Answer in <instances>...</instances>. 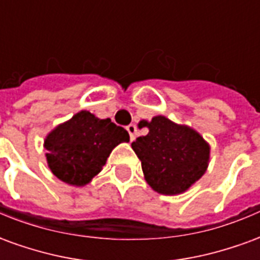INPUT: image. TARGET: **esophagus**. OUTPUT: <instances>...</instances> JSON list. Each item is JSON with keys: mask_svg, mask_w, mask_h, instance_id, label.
I'll use <instances>...</instances> for the list:
<instances>
[{"mask_svg": "<svg viewBox=\"0 0 260 260\" xmlns=\"http://www.w3.org/2000/svg\"><path fill=\"white\" fill-rule=\"evenodd\" d=\"M126 131H128V134H129L131 141H135L136 134H138V128H136L135 124H131L126 126Z\"/></svg>", "mask_w": 260, "mask_h": 260, "instance_id": "34e87169", "label": "esophagus"}]
</instances>
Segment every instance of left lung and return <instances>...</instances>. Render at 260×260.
Wrapping results in <instances>:
<instances>
[{
	"label": "left lung",
	"instance_id": "obj_1",
	"mask_svg": "<svg viewBox=\"0 0 260 260\" xmlns=\"http://www.w3.org/2000/svg\"><path fill=\"white\" fill-rule=\"evenodd\" d=\"M139 126L149 128V134L132 142V149L141 160L145 180L154 191L178 195L206 173L210 146L199 132L164 115H156L152 121L142 119Z\"/></svg>",
	"mask_w": 260,
	"mask_h": 260
}]
</instances>
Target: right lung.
I'll list each match as a JSON object with an SVG mask.
<instances>
[{
    "label": "right lung",
    "instance_id": "1",
    "mask_svg": "<svg viewBox=\"0 0 260 260\" xmlns=\"http://www.w3.org/2000/svg\"><path fill=\"white\" fill-rule=\"evenodd\" d=\"M122 142H129V134L122 126L82 110L46 136L48 169L65 184L85 186Z\"/></svg>",
    "mask_w": 260,
    "mask_h": 260
}]
</instances>
